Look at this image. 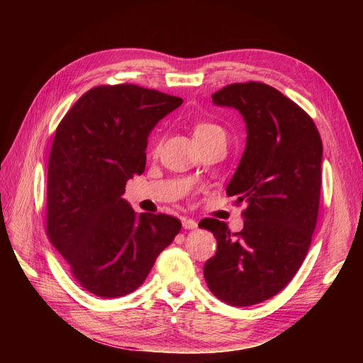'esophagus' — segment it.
<instances>
[{"instance_id": "1", "label": "esophagus", "mask_w": 363, "mask_h": 363, "mask_svg": "<svg viewBox=\"0 0 363 363\" xmlns=\"http://www.w3.org/2000/svg\"><path fill=\"white\" fill-rule=\"evenodd\" d=\"M199 227V223L195 221V219H183V228H186V230H194V228H196Z\"/></svg>"}]
</instances>
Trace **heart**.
Wrapping results in <instances>:
<instances>
[{
  "instance_id": "heart-1",
  "label": "heart",
  "mask_w": 363,
  "mask_h": 363,
  "mask_svg": "<svg viewBox=\"0 0 363 363\" xmlns=\"http://www.w3.org/2000/svg\"><path fill=\"white\" fill-rule=\"evenodd\" d=\"M216 135H225L223 127H219L211 121H201V123H196L194 127V138L195 139H206L212 138Z\"/></svg>"
}]
</instances>
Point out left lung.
Listing matches in <instances>:
<instances>
[{
    "label": "left lung",
    "mask_w": 363,
    "mask_h": 363,
    "mask_svg": "<svg viewBox=\"0 0 363 363\" xmlns=\"http://www.w3.org/2000/svg\"><path fill=\"white\" fill-rule=\"evenodd\" d=\"M212 101L238 108L245 119L247 147L227 195L247 207L239 233L215 218L200 221L218 242L204 279L219 300L251 306L286 288L311 247L320 211L323 142L313 119L265 83L227 84Z\"/></svg>",
    "instance_id": "1"
}]
</instances>
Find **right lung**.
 <instances>
[{"instance_id": "1", "label": "right lung", "mask_w": 363, "mask_h": 363, "mask_svg": "<svg viewBox=\"0 0 363 363\" xmlns=\"http://www.w3.org/2000/svg\"><path fill=\"white\" fill-rule=\"evenodd\" d=\"M182 98L138 84H104L83 94L63 116L48 160L47 235L71 274L96 296L139 288L182 223L140 213L123 199L147 163V140Z\"/></svg>"}]
</instances>
